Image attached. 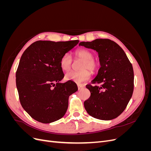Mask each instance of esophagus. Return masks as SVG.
<instances>
[{"mask_svg":"<svg viewBox=\"0 0 151 151\" xmlns=\"http://www.w3.org/2000/svg\"><path fill=\"white\" fill-rule=\"evenodd\" d=\"M77 87H78L79 90H81V89H82L84 88V86L83 85H82V84H77Z\"/></svg>","mask_w":151,"mask_h":151,"instance_id":"1","label":"esophagus"}]
</instances>
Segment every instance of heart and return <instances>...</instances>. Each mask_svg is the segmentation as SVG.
<instances>
[{"mask_svg":"<svg viewBox=\"0 0 151 151\" xmlns=\"http://www.w3.org/2000/svg\"><path fill=\"white\" fill-rule=\"evenodd\" d=\"M76 58L83 60L79 71H70L67 73L65 78L67 80L74 81L76 83H82L88 81L91 76V71H96L98 69V63L94 60V55L89 50L81 48L77 50L75 52ZM72 58L69 53H65L61 57L60 66L63 71L69 70L72 65Z\"/></svg>","mask_w":151,"mask_h":151,"instance_id":"b5f03b06","label":"heart"}]
</instances>
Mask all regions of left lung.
<instances>
[{"label": "left lung", "mask_w": 151, "mask_h": 151, "mask_svg": "<svg viewBox=\"0 0 151 151\" xmlns=\"http://www.w3.org/2000/svg\"><path fill=\"white\" fill-rule=\"evenodd\" d=\"M79 45L96 50L101 65L93 85H86L91 96L84 103L86 110L97 119H114L125 110L133 94L132 63L123 49L111 40L96 39Z\"/></svg>", "instance_id": "obj_1"}]
</instances>
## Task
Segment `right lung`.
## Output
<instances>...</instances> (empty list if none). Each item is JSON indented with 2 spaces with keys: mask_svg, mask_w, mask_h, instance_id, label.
Instances as JSON below:
<instances>
[{
  "mask_svg": "<svg viewBox=\"0 0 151 151\" xmlns=\"http://www.w3.org/2000/svg\"><path fill=\"white\" fill-rule=\"evenodd\" d=\"M79 42L37 41L22 55L16 87L22 107L35 120L49 123L65 114L68 97L78 88L71 81L60 83L64 77L60 60Z\"/></svg>",
  "mask_w": 151,
  "mask_h": 151,
  "instance_id": "right-lung-1",
  "label": "right lung"
}]
</instances>
